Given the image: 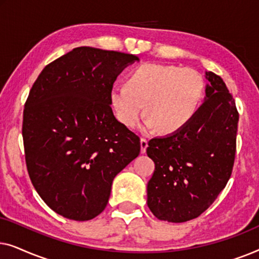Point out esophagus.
<instances>
[{"label": "esophagus", "mask_w": 259, "mask_h": 259, "mask_svg": "<svg viewBox=\"0 0 259 259\" xmlns=\"http://www.w3.org/2000/svg\"><path fill=\"white\" fill-rule=\"evenodd\" d=\"M148 146V141L146 138H141L140 139V147H141V153H145L146 152V148Z\"/></svg>", "instance_id": "34e87169"}]
</instances>
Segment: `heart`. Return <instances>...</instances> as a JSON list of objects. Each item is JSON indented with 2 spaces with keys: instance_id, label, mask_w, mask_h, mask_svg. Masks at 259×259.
<instances>
[{
  "instance_id": "b5f03b06",
  "label": "heart",
  "mask_w": 259,
  "mask_h": 259,
  "mask_svg": "<svg viewBox=\"0 0 259 259\" xmlns=\"http://www.w3.org/2000/svg\"><path fill=\"white\" fill-rule=\"evenodd\" d=\"M205 93L203 76L197 70L162 63H145L128 75L127 84L116 83L111 102L116 118L127 127L136 126L144 111L146 130L173 134L197 114Z\"/></svg>"
}]
</instances>
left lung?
Here are the masks:
<instances>
[{
  "mask_svg": "<svg viewBox=\"0 0 259 259\" xmlns=\"http://www.w3.org/2000/svg\"><path fill=\"white\" fill-rule=\"evenodd\" d=\"M205 100L179 132L148 141L155 164L147 184V205L160 221L197 218L228 184L236 155L238 112L221 76L205 73Z\"/></svg>",
  "mask_w": 259,
  "mask_h": 259,
  "instance_id": "obj_1",
  "label": "left lung"
}]
</instances>
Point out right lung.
Segmentation results:
<instances>
[{
    "instance_id": "right-lung-1",
    "label": "right lung",
    "mask_w": 259,
    "mask_h": 259,
    "mask_svg": "<svg viewBox=\"0 0 259 259\" xmlns=\"http://www.w3.org/2000/svg\"><path fill=\"white\" fill-rule=\"evenodd\" d=\"M132 54L77 47L42 70L24 105L27 169L46 204L91 221L105 210L113 179L140 153L137 134L115 119L111 91Z\"/></svg>"
}]
</instances>
